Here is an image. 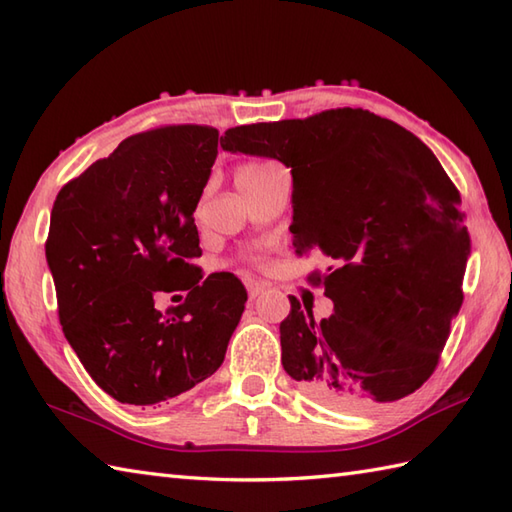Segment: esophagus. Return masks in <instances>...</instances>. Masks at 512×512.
<instances>
[{
    "label": "esophagus",
    "mask_w": 512,
    "mask_h": 512,
    "mask_svg": "<svg viewBox=\"0 0 512 512\" xmlns=\"http://www.w3.org/2000/svg\"><path fill=\"white\" fill-rule=\"evenodd\" d=\"M264 290H266V284H262V281H248V297L250 299L259 297Z\"/></svg>",
    "instance_id": "1"
}]
</instances>
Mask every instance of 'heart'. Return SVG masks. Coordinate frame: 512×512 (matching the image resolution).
Instances as JSON below:
<instances>
[{
	"mask_svg": "<svg viewBox=\"0 0 512 512\" xmlns=\"http://www.w3.org/2000/svg\"><path fill=\"white\" fill-rule=\"evenodd\" d=\"M277 165H273V162H248V165H242L237 169L235 173V182H250L255 180L259 176H264L266 171L275 169Z\"/></svg>",
	"mask_w": 512,
	"mask_h": 512,
	"instance_id": "b5f03b06",
	"label": "heart"
}]
</instances>
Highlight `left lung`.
Returning <instances> with one entry per match:
<instances>
[{"mask_svg": "<svg viewBox=\"0 0 512 512\" xmlns=\"http://www.w3.org/2000/svg\"><path fill=\"white\" fill-rule=\"evenodd\" d=\"M233 154L292 173V246L330 259L334 314L314 321L290 299L281 363L312 398L343 411L413 394L438 365L462 306L471 237L460 193L433 151L367 110L226 129Z\"/></svg>", "mask_w": 512, "mask_h": 512, "instance_id": "left-lung-1", "label": "left lung"}]
</instances>
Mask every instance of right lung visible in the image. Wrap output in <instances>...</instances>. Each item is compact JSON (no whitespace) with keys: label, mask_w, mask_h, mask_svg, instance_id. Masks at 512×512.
Instances as JSON below:
<instances>
[{"label":"right lung","mask_w":512,"mask_h":512,"mask_svg":"<svg viewBox=\"0 0 512 512\" xmlns=\"http://www.w3.org/2000/svg\"><path fill=\"white\" fill-rule=\"evenodd\" d=\"M217 129L167 125L129 136L59 191L48 268L63 334L94 383L118 402L156 405L222 365L246 288L202 279L193 211L217 158ZM158 291H184L160 313Z\"/></svg>","instance_id":"1"}]
</instances>
